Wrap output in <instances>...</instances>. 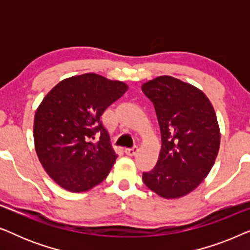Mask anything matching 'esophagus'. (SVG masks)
<instances>
[{
    "mask_svg": "<svg viewBox=\"0 0 250 250\" xmlns=\"http://www.w3.org/2000/svg\"><path fill=\"white\" fill-rule=\"evenodd\" d=\"M139 151V148L138 146H133V148H127L125 149V153L127 156H135L136 153Z\"/></svg>",
    "mask_w": 250,
    "mask_h": 250,
    "instance_id": "esophagus-1",
    "label": "esophagus"
}]
</instances>
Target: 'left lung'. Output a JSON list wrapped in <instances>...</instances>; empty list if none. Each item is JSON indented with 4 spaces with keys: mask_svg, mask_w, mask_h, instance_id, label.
I'll list each match as a JSON object with an SVG mask.
<instances>
[{
    "mask_svg": "<svg viewBox=\"0 0 250 250\" xmlns=\"http://www.w3.org/2000/svg\"><path fill=\"white\" fill-rule=\"evenodd\" d=\"M155 107L162 133V150L143 182L166 199L196 189L210 172L220 149V127L210 101L199 88L172 76L142 85Z\"/></svg>",
    "mask_w": 250,
    "mask_h": 250,
    "instance_id": "1",
    "label": "left lung"
}]
</instances>
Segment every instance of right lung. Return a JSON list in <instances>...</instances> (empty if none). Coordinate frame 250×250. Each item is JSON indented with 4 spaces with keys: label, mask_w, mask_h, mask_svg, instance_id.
I'll list each match as a JSON object with an SVG mask.
<instances>
[{
    "label": "right lung",
    "mask_w": 250,
    "mask_h": 250,
    "mask_svg": "<svg viewBox=\"0 0 250 250\" xmlns=\"http://www.w3.org/2000/svg\"><path fill=\"white\" fill-rule=\"evenodd\" d=\"M127 85L97 74L58 83L43 99L34 119V142L44 169L70 192H84L108 176L117 158L101 115ZM101 135L93 143L95 134Z\"/></svg>",
    "instance_id": "1"
}]
</instances>
